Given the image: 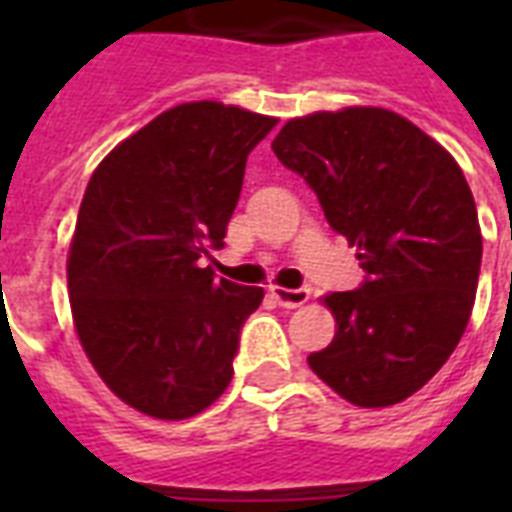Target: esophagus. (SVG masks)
<instances>
[{
  "instance_id": "obj_1",
  "label": "esophagus",
  "mask_w": 512,
  "mask_h": 512,
  "mask_svg": "<svg viewBox=\"0 0 512 512\" xmlns=\"http://www.w3.org/2000/svg\"><path fill=\"white\" fill-rule=\"evenodd\" d=\"M271 295L279 300V305L284 308H300V305L308 303V297L311 292L305 287H297V289H287V287H271Z\"/></svg>"
}]
</instances>
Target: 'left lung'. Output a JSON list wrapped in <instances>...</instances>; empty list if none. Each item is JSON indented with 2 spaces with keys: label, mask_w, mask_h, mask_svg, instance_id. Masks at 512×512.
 <instances>
[{
  "label": "left lung",
  "mask_w": 512,
  "mask_h": 512,
  "mask_svg": "<svg viewBox=\"0 0 512 512\" xmlns=\"http://www.w3.org/2000/svg\"><path fill=\"white\" fill-rule=\"evenodd\" d=\"M273 154L311 185L366 273L327 297L337 335L308 364L350 404L404 401L452 356L476 303L484 247L468 180L446 148L385 108L292 119Z\"/></svg>",
  "instance_id": "obj_1"
}]
</instances>
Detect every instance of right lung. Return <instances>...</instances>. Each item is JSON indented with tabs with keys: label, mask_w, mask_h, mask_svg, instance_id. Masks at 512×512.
Wrapping results in <instances>:
<instances>
[{
	"label": "right lung",
	"mask_w": 512,
	"mask_h": 512,
	"mask_svg": "<svg viewBox=\"0 0 512 512\" xmlns=\"http://www.w3.org/2000/svg\"><path fill=\"white\" fill-rule=\"evenodd\" d=\"M271 116L215 100L164 111L92 172L68 252L76 335L132 409L185 420L233 377L263 289L215 279L252 148Z\"/></svg>",
	"instance_id": "right-lung-1"
}]
</instances>
